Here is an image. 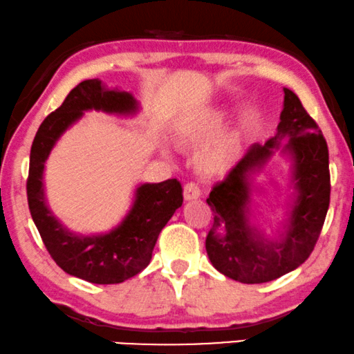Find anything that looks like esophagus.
Returning a JSON list of instances; mask_svg holds the SVG:
<instances>
[{"mask_svg": "<svg viewBox=\"0 0 354 354\" xmlns=\"http://www.w3.org/2000/svg\"><path fill=\"white\" fill-rule=\"evenodd\" d=\"M202 196L201 186L196 181H189L184 184V198L186 201H194V198H198Z\"/></svg>", "mask_w": 354, "mask_h": 354, "instance_id": "obj_1", "label": "esophagus"}]
</instances>
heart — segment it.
Listing matches in <instances>:
<instances>
[{
	"mask_svg": "<svg viewBox=\"0 0 354 354\" xmlns=\"http://www.w3.org/2000/svg\"><path fill=\"white\" fill-rule=\"evenodd\" d=\"M221 123V117H213L208 120L202 122L201 125L192 128L187 133V136L194 139V141H205L216 131L218 127ZM241 142H239L237 136H226L221 139L220 142H216L215 146H212L205 153V165L212 170H218V168H225L229 165L234 158H236Z\"/></svg>",
	"mask_w": 354,
	"mask_h": 354,
	"instance_id": "b5f03b06",
	"label": "heart"
}]
</instances>
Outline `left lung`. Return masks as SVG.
Returning a JSON list of instances; mask_svg holds the SVG:
<instances>
[{"label":"left lung","instance_id":"1","mask_svg":"<svg viewBox=\"0 0 354 354\" xmlns=\"http://www.w3.org/2000/svg\"><path fill=\"white\" fill-rule=\"evenodd\" d=\"M287 136L286 148L296 167L294 178L299 197L291 227L281 244L268 243L246 225L248 173L270 156L272 149ZM330 202L328 149L321 128L306 112L298 96L283 88V111L274 138L253 144L241 160L213 184L207 203L213 226L205 239L212 265L221 274L243 283L274 281L305 263L319 239Z\"/></svg>","mask_w":354,"mask_h":354}]
</instances>
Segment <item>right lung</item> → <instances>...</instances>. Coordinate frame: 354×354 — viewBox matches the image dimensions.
<instances>
[{"mask_svg": "<svg viewBox=\"0 0 354 354\" xmlns=\"http://www.w3.org/2000/svg\"><path fill=\"white\" fill-rule=\"evenodd\" d=\"M136 106L129 93L109 91L99 80H84L67 94L61 107L44 118L30 151L27 201L44 247L67 274L93 283H120L151 263L158 234L183 205V186L176 178L142 184L120 226L104 236H75L48 210L43 194L44 160L57 138L83 115V111L129 113Z\"/></svg>", "mask_w": 354, "mask_h": 354, "instance_id": "right-lung-1", "label": "right lung"}]
</instances>
